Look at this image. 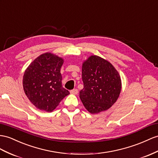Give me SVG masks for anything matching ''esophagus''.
Masks as SVG:
<instances>
[{
    "mask_svg": "<svg viewBox=\"0 0 158 158\" xmlns=\"http://www.w3.org/2000/svg\"><path fill=\"white\" fill-rule=\"evenodd\" d=\"M70 93H71V94L76 95V94H78V89H73L71 90Z\"/></svg>",
    "mask_w": 158,
    "mask_h": 158,
    "instance_id": "34e87169",
    "label": "esophagus"
}]
</instances>
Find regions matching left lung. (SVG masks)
<instances>
[{"label":"left lung","mask_w":158,"mask_h":158,"mask_svg":"<svg viewBox=\"0 0 158 158\" xmlns=\"http://www.w3.org/2000/svg\"><path fill=\"white\" fill-rule=\"evenodd\" d=\"M83 89L79 92L83 106L91 114L110 109L118 99L121 81L112 64L98 56L92 55L83 63Z\"/></svg>","instance_id":"8db88e82"}]
</instances>
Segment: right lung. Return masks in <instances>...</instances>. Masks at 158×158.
I'll list each match as a JSON object with an SVG mask.
<instances>
[{
    "label": "right lung",
    "mask_w": 158,
    "mask_h": 158,
    "mask_svg": "<svg viewBox=\"0 0 158 158\" xmlns=\"http://www.w3.org/2000/svg\"><path fill=\"white\" fill-rule=\"evenodd\" d=\"M63 63L62 58L47 52L35 59L24 73V91L31 102L40 110L51 112L69 94L62 85Z\"/></svg>",
    "instance_id": "obj_1"
}]
</instances>
